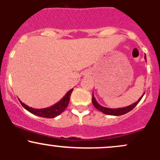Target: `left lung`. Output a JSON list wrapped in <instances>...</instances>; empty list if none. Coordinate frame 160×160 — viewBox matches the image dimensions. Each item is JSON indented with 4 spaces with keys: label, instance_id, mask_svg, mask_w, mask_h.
Instances as JSON below:
<instances>
[{
    "label": "left lung",
    "instance_id": "8db88e82",
    "mask_svg": "<svg viewBox=\"0 0 160 160\" xmlns=\"http://www.w3.org/2000/svg\"><path fill=\"white\" fill-rule=\"evenodd\" d=\"M145 59H146V56H145ZM144 94H145V93H143V95ZM143 95L139 98V99L138 100V101H136V102L134 103V104H131V105H129V106H127V107L119 108H108L103 107V106H101V104H98V102L96 101V99H95L93 94V96H92V102H93V106H94V107L96 108L98 111H101V112H103L104 114H108V115L119 116V115H122V114H126V113L129 112L130 111H132V109H133L134 108H135V106L138 104V102L141 101V99L142 98Z\"/></svg>",
    "mask_w": 160,
    "mask_h": 160
}]
</instances>
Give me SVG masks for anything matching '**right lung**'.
Instances as JSON below:
<instances>
[{
  "instance_id": "obj_1",
  "label": "right lung",
  "mask_w": 160,
  "mask_h": 160,
  "mask_svg": "<svg viewBox=\"0 0 160 160\" xmlns=\"http://www.w3.org/2000/svg\"><path fill=\"white\" fill-rule=\"evenodd\" d=\"M72 90H73V88H72V89L69 90V91L66 93L65 96H64L59 102L53 104L51 107L46 108H32L28 107V105L24 104V103L22 102L21 101L20 103L24 108L26 109L27 111H29L32 114H35V115L37 116H39V117L46 118H56V116L59 115L61 113L63 112V111H65V109L67 108V107L68 106L69 102H70V95L71 93L72 92Z\"/></svg>"
}]
</instances>
